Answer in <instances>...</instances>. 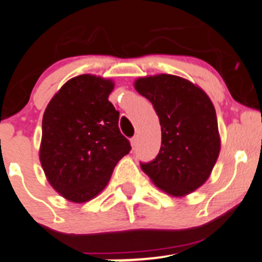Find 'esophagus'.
I'll list each match as a JSON object with an SVG mask.
<instances>
[{"label":"esophagus","instance_id":"34e87169","mask_svg":"<svg viewBox=\"0 0 262 262\" xmlns=\"http://www.w3.org/2000/svg\"><path fill=\"white\" fill-rule=\"evenodd\" d=\"M131 141V146H132V149H135V147L137 146V144H139V137L137 136H134L132 137V139L130 140Z\"/></svg>","mask_w":262,"mask_h":262}]
</instances>
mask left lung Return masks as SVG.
I'll list each match as a JSON object with an SVG mask.
<instances>
[{"instance_id":"1","label":"left lung","mask_w":262,"mask_h":262,"mask_svg":"<svg viewBox=\"0 0 262 262\" xmlns=\"http://www.w3.org/2000/svg\"><path fill=\"white\" fill-rule=\"evenodd\" d=\"M134 86L151 102L162 126L159 154L141 163V169L168 195L193 192L210 177L220 152L213 102L200 86L176 75L139 77Z\"/></svg>"}]
</instances>
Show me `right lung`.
I'll return each mask as SVG.
<instances>
[{"mask_svg":"<svg viewBox=\"0 0 262 262\" xmlns=\"http://www.w3.org/2000/svg\"><path fill=\"white\" fill-rule=\"evenodd\" d=\"M113 88L111 79L79 75L62 85L44 111L40 164L49 185L72 203L99 195L131 150L118 128L120 112L108 100Z\"/></svg>","mask_w":262,"mask_h":262,"instance_id":"add662e5","label":"right lung"}]
</instances>
